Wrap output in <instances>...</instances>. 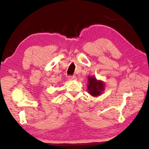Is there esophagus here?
Masks as SVG:
<instances>
[{"instance_id":"34e87169","label":"esophagus","mask_w":149,"mask_h":149,"mask_svg":"<svg viewBox=\"0 0 149 149\" xmlns=\"http://www.w3.org/2000/svg\"><path fill=\"white\" fill-rule=\"evenodd\" d=\"M76 78V77L75 76H68V79H70V80H74V79H75Z\"/></svg>"}]
</instances>
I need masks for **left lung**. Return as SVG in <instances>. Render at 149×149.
Returning <instances> with one entry per match:
<instances>
[{"label": "left lung", "mask_w": 149, "mask_h": 149, "mask_svg": "<svg viewBox=\"0 0 149 149\" xmlns=\"http://www.w3.org/2000/svg\"><path fill=\"white\" fill-rule=\"evenodd\" d=\"M88 89L89 93L92 96H97L101 93L102 90L104 89V85L102 81H97L95 78L89 77L88 78Z\"/></svg>", "instance_id": "left-lung-1"}]
</instances>
